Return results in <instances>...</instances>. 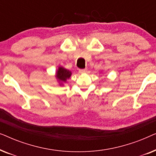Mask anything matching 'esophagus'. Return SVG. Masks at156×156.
<instances>
[{
    "label": "esophagus",
    "instance_id": "34e87169",
    "mask_svg": "<svg viewBox=\"0 0 156 156\" xmlns=\"http://www.w3.org/2000/svg\"><path fill=\"white\" fill-rule=\"evenodd\" d=\"M80 73H81V74H84V73H86V72H87V69H80Z\"/></svg>",
    "mask_w": 156,
    "mask_h": 156
}]
</instances>
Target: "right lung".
Returning a JSON list of instances; mask_svg holds the SVG:
<instances>
[{
    "mask_svg": "<svg viewBox=\"0 0 156 156\" xmlns=\"http://www.w3.org/2000/svg\"><path fill=\"white\" fill-rule=\"evenodd\" d=\"M71 75V71L65 69L63 67H59L56 74H55V77H56L57 82H59V86H63L64 83H65L67 80H69Z\"/></svg>",
    "mask_w": 156,
    "mask_h": 156,
    "instance_id": "obj_1",
    "label": "right lung"
}]
</instances>
